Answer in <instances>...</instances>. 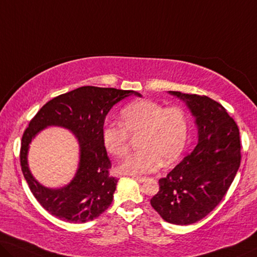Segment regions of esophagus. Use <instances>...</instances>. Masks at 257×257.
I'll return each mask as SVG.
<instances>
[{
  "label": "esophagus",
  "mask_w": 257,
  "mask_h": 257,
  "mask_svg": "<svg viewBox=\"0 0 257 257\" xmlns=\"http://www.w3.org/2000/svg\"><path fill=\"white\" fill-rule=\"evenodd\" d=\"M133 178L139 182H144V181H147V179H148L147 177H137V175H135V177H133Z\"/></svg>",
  "instance_id": "obj_1"
}]
</instances>
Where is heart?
I'll return each instance as SVG.
<instances>
[{
	"mask_svg": "<svg viewBox=\"0 0 257 257\" xmlns=\"http://www.w3.org/2000/svg\"><path fill=\"white\" fill-rule=\"evenodd\" d=\"M122 123H107L102 143L110 155L122 158L130 148V135L140 136L139 152L120 164L125 174H144L171 165L182 155L189 136V117L180 107H165L157 101L140 100L123 107Z\"/></svg>",
	"mask_w": 257,
	"mask_h": 257,
	"instance_id": "b5f03b06",
	"label": "heart"
}]
</instances>
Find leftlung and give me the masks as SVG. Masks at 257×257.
I'll list each match as a JSON object with an SVG mask.
<instances>
[{
    "mask_svg": "<svg viewBox=\"0 0 257 257\" xmlns=\"http://www.w3.org/2000/svg\"><path fill=\"white\" fill-rule=\"evenodd\" d=\"M196 118L198 143L166 178L151 205L164 220L189 225L201 220L223 200L241 162L239 128L219 102L206 95L170 91Z\"/></svg>",
    "mask_w": 257,
    "mask_h": 257,
    "instance_id": "obj_1",
    "label": "left lung"
}]
</instances>
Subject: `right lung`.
Wrapping results in <instances>:
<instances>
[{"label":"right lung","instance_id":"obj_1","mask_svg":"<svg viewBox=\"0 0 257 257\" xmlns=\"http://www.w3.org/2000/svg\"><path fill=\"white\" fill-rule=\"evenodd\" d=\"M129 94L141 97L139 92L132 90L82 86L46 102L30 121L22 137V172L33 196L53 216L69 223H86L108 209L117 179L109 174L112 163L102 143V129L109 109ZM49 125L74 132L81 148L78 173L69 185L59 190L41 186L27 166L28 144Z\"/></svg>","mask_w":257,"mask_h":257}]
</instances>
